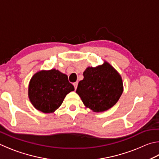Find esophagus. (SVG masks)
I'll list each match as a JSON object with an SVG mask.
<instances>
[{
  "label": "esophagus",
  "mask_w": 159,
  "mask_h": 159,
  "mask_svg": "<svg viewBox=\"0 0 159 159\" xmlns=\"http://www.w3.org/2000/svg\"><path fill=\"white\" fill-rule=\"evenodd\" d=\"M73 85H74V88H75V89H76V88H77V86H78V83H77V82H75V83H73Z\"/></svg>",
  "instance_id": "obj_1"
}]
</instances>
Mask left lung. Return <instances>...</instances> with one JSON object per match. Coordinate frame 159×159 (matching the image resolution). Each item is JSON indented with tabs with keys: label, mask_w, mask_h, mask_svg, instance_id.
I'll return each mask as SVG.
<instances>
[{
	"label": "left lung",
	"mask_w": 159,
	"mask_h": 159,
	"mask_svg": "<svg viewBox=\"0 0 159 159\" xmlns=\"http://www.w3.org/2000/svg\"><path fill=\"white\" fill-rule=\"evenodd\" d=\"M83 76L76 92L86 108L94 112H103L118 102L123 92L122 79L108 62L104 61L96 67H88Z\"/></svg>",
	"instance_id": "8db88e82"
}]
</instances>
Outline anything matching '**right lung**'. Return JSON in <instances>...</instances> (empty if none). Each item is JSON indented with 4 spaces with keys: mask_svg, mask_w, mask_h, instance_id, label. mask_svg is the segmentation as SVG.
<instances>
[{
    "mask_svg": "<svg viewBox=\"0 0 159 159\" xmlns=\"http://www.w3.org/2000/svg\"><path fill=\"white\" fill-rule=\"evenodd\" d=\"M74 90L68 77L56 69L33 75L28 86V97L37 110L51 113L58 108L68 93Z\"/></svg>",
    "mask_w": 159,
    "mask_h": 159,
    "instance_id": "right-lung-1",
    "label": "right lung"
}]
</instances>
